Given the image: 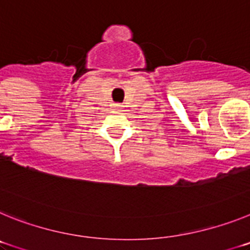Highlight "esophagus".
<instances>
[{
  "instance_id": "obj_1",
  "label": "esophagus",
  "mask_w": 250,
  "mask_h": 250,
  "mask_svg": "<svg viewBox=\"0 0 250 250\" xmlns=\"http://www.w3.org/2000/svg\"><path fill=\"white\" fill-rule=\"evenodd\" d=\"M114 109L115 110H121V109H123V105H121V104H114Z\"/></svg>"
}]
</instances>
